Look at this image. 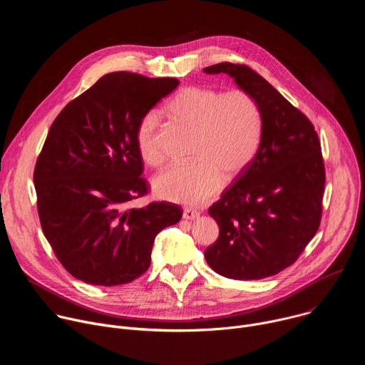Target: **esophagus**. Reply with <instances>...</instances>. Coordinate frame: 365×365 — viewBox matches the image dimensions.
<instances>
[{
	"label": "esophagus",
	"mask_w": 365,
	"mask_h": 365,
	"mask_svg": "<svg viewBox=\"0 0 365 365\" xmlns=\"http://www.w3.org/2000/svg\"><path fill=\"white\" fill-rule=\"evenodd\" d=\"M183 220H195L199 217V212L195 211V210H190V207H186V210H183Z\"/></svg>",
	"instance_id": "obj_1"
}]
</instances>
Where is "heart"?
<instances>
[{"label": "heart", "mask_w": 365, "mask_h": 365, "mask_svg": "<svg viewBox=\"0 0 365 365\" xmlns=\"http://www.w3.org/2000/svg\"><path fill=\"white\" fill-rule=\"evenodd\" d=\"M166 114L193 133V160L169 166L153 182L154 192L172 202L203 205L220 190L222 179L232 182L245 172L262 143V111L242 89L221 92L212 86H186L170 99ZM135 144L147 165L162 163L158 114L147 113L140 120Z\"/></svg>", "instance_id": "heart-1"}]
</instances>
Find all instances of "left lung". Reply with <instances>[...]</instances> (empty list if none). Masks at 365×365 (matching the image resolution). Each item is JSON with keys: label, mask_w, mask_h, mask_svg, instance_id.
Returning <instances> with one entry per match:
<instances>
[{"label": "left lung", "mask_w": 365, "mask_h": 365, "mask_svg": "<svg viewBox=\"0 0 365 365\" xmlns=\"http://www.w3.org/2000/svg\"><path fill=\"white\" fill-rule=\"evenodd\" d=\"M254 96L263 117L259 148L245 172L210 207L218 240L210 267L235 280H259L292 266L322 218L325 165L314 124L247 65L207 66Z\"/></svg>", "instance_id": "left-lung-1"}]
</instances>
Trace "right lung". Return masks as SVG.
Here are the masks:
<instances>
[{"label": "right lung", "instance_id": "obj_1", "mask_svg": "<svg viewBox=\"0 0 365 365\" xmlns=\"http://www.w3.org/2000/svg\"><path fill=\"white\" fill-rule=\"evenodd\" d=\"M178 85L175 78L113 72L51 124L33 175L37 211L46 240L75 279L131 283L150 267L155 235L180 221L183 211L170 202L128 207L148 189L138 123Z\"/></svg>", "mask_w": 365, "mask_h": 365}]
</instances>
